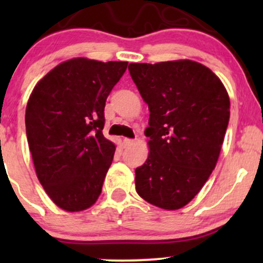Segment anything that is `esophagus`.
<instances>
[{
    "label": "esophagus",
    "instance_id": "1",
    "mask_svg": "<svg viewBox=\"0 0 263 263\" xmlns=\"http://www.w3.org/2000/svg\"><path fill=\"white\" fill-rule=\"evenodd\" d=\"M134 142L135 141L131 140V138H125V140H123V147H125V148H127V147L134 144Z\"/></svg>",
    "mask_w": 263,
    "mask_h": 263
}]
</instances>
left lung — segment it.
Returning a JSON list of instances; mask_svg holds the SVG:
<instances>
[{
	"label": "left lung",
	"mask_w": 263,
	"mask_h": 263,
	"mask_svg": "<svg viewBox=\"0 0 263 263\" xmlns=\"http://www.w3.org/2000/svg\"><path fill=\"white\" fill-rule=\"evenodd\" d=\"M129 74L148 105L149 153L136 168V190L165 210L185 206L218 162L230 119L221 80L193 60L131 63Z\"/></svg>",
	"instance_id": "8db88e82"
}]
</instances>
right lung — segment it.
<instances>
[{"mask_svg":"<svg viewBox=\"0 0 263 263\" xmlns=\"http://www.w3.org/2000/svg\"><path fill=\"white\" fill-rule=\"evenodd\" d=\"M127 62L74 58L38 81L26 108V132L35 173L65 211L91 206L101 194L116 146L102 135L107 96Z\"/></svg>","mask_w":263,"mask_h":263,"instance_id":"right-lung-1","label":"right lung"}]
</instances>
